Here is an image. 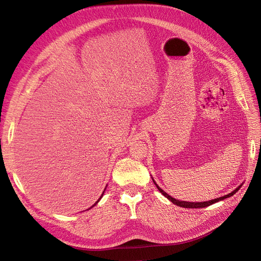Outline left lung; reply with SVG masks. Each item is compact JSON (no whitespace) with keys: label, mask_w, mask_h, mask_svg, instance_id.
<instances>
[{"label":"left lung","mask_w":261,"mask_h":261,"mask_svg":"<svg viewBox=\"0 0 261 261\" xmlns=\"http://www.w3.org/2000/svg\"><path fill=\"white\" fill-rule=\"evenodd\" d=\"M152 180H153V179H152ZM153 182H154V185L157 186L158 191H159L160 193H162L165 197H167L171 203H174L175 205H177V206L185 207V208H202V207H206V206H208V205H212V204H214V203H216V202H219V201H223V199L228 198V197H231L232 195H234V194H236L238 191H239L240 187L242 186V184H241V185L238 186L233 192L226 194V195H224V196H222V197H218V198L211 199V201H206V202H186V201H179V199H176V198H174V197H171V196L169 195V194H167L165 191H163L162 188H160V187L156 184V181L153 180Z\"/></svg>","instance_id":"8db88e82"}]
</instances>
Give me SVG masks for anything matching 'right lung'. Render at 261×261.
<instances>
[{
    "label": "right lung",
    "mask_w": 261,
    "mask_h": 261,
    "mask_svg": "<svg viewBox=\"0 0 261 261\" xmlns=\"http://www.w3.org/2000/svg\"><path fill=\"white\" fill-rule=\"evenodd\" d=\"M104 191H105V188H104ZM103 194H104V192H103ZM103 194H102V195H101V197H99V198H98V201H99V199H101V198H102V196H103ZM98 201H97V202H96V203H95V204H94V205H92V206H91V207H90V208H92V207H93V206H95V205H96V204H97V203H98Z\"/></svg>",
    "instance_id": "right-lung-1"
}]
</instances>
